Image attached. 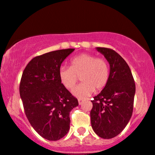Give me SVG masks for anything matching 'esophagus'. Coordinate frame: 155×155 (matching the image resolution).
Instances as JSON below:
<instances>
[{"mask_svg": "<svg viewBox=\"0 0 155 155\" xmlns=\"http://www.w3.org/2000/svg\"><path fill=\"white\" fill-rule=\"evenodd\" d=\"M78 101H79V105H81L84 103V100H82V99H81V98L78 99Z\"/></svg>", "mask_w": 155, "mask_h": 155, "instance_id": "obj_1", "label": "esophagus"}]
</instances>
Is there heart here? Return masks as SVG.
<instances>
[{"label":"heart","instance_id":"heart-1","mask_svg":"<svg viewBox=\"0 0 155 155\" xmlns=\"http://www.w3.org/2000/svg\"><path fill=\"white\" fill-rule=\"evenodd\" d=\"M109 76L110 67L108 62L87 53L74 58L70 62V68L62 67L59 71L60 82L68 90L75 87L80 77L82 83L73 90V94L80 98L90 97L95 89H104Z\"/></svg>","mask_w":155,"mask_h":155}]
</instances>
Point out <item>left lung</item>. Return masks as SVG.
<instances>
[{"instance_id": "obj_1", "label": "left lung", "mask_w": 155, "mask_h": 155, "mask_svg": "<svg viewBox=\"0 0 155 155\" xmlns=\"http://www.w3.org/2000/svg\"><path fill=\"white\" fill-rule=\"evenodd\" d=\"M96 49L109 63L110 76L106 86L91 101V125L97 136L109 139L120 134L130 120L136 84L128 65L118 53L104 47Z\"/></svg>"}]
</instances>
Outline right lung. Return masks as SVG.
<instances>
[{"label": "right lung", "instance_id": "obj_1", "mask_svg": "<svg viewBox=\"0 0 155 155\" xmlns=\"http://www.w3.org/2000/svg\"><path fill=\"white\" fill-rule=\"evenodd\" d=\"M74 49H60L33 58L22 73L19 94L27 118L41 136L63 138L70 128V112L78 100L62 84L59 71Z\"/></svg>", "mask_w": 155, "mask_h": 155}]
</instances>
